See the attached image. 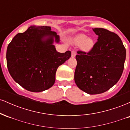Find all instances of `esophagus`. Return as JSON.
Returning a JSON list of instances; mask_svg holds the SVG:
<instances>
[{"label": "esophagus", "mask_w": 130, "mask_h": 130, "mask_svg": "<svg viewBox=\"0 0 130 130\" xmlns=\"http://www.w3.org/2000/svg\"><path fill=\"white\" fill-rule=\"evenodd\" d=\"M76 55V51H71V57L72 58L75 57Z\"/></svg>", "instance_id": "1"}]
</instances>
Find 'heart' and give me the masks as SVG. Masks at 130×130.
<instances>
[{
	"label": "heart",
	"mask_w": 130,
	"mask_h": 130,
	"mask_svg": "<svg viewBox=\"0 0 130 130\" xmlns=\"http://www.w3.org/2000/svg\"><path fill=\"white\" fill-rule=\"evenodd\" d=\"M71 41L74 44L80 45L81 50L86 52L90 51L94 46L93 40L83 34H77L71 38Z\"/></svg>",
	"instance_id": "heart-1"
}]
</instances>
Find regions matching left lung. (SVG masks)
Masks as SVG:
<instances>
[{
    "label": "left lung",
    "instance_id": "left-lung-1",
    "mask_svg": "<svg viewBox=\"0 0 130 130\" xmlns=\"http://www.w3.org/2000/svg\"><path fill=\"white\" fill-rule=\"evenodd\" d=\"M97 42L88 53L77 52L74 81L81 90L90 95L108 90L119 81L126 59L125 50L117 34L95 28Z\"/></svg>",
    "mask_w": 130,
    "mask_h": 130
}]
</instances>
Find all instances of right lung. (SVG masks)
<instances>
[{"label":"right lung","instance_id":"obj_1","mask_svg":"<svg viewBox=\"0 0 130 130\" xmlns=\"http://www.w3.org/2000/svg\"><path fill=\"white\" fill-rule=\"evenodd\" d=\"M60 43L56 32L48 26H30L14 37L7 50V65L16 83L27 90L40 92L56 80L57 68L71 57V51H57L54 43Z\"/></svg>","mask_w":130,"mask_h":130}]
</instances>
